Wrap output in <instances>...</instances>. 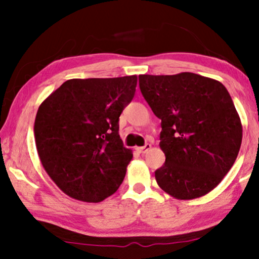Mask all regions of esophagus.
Masks as SVG:
<instances>
[{
	"label": "esophagus",
	"mask_w": 259,
	"mask_h": 259,
	"mask_svg": "<svg viewBox=\"0 0 259 259\" xmlns=\"http://www.w3.org/2000/svg\"><path fill=\"white\" fill-rule=\"evenodd\" d=\"M151 148V145L150 144H146L145 146H141V147H136V151L140 153H146L148 150Z\"/></svg>",
	"instance_id": "1"
}]
</instances>
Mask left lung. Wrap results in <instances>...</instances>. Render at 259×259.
Masks as SVG:
<instances>
[{"instance_id":"8db88e82","label":"left lung","mask_w":259,"mask_h":259,"mask_svg":"<svg viewBox=\"0 0 259 259\" xmlns=\"http://www.w3.org/2000/svg\"><path fill=\"white\" fill-rule=\"evenodd\" d=\"M140 90L162 120L159 147L165 162L157 184L178 200L212 191L233 167L242 125L233 100L218 80L195 73L139 75Z\"/></svg>"}]
</instances>
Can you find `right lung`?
<instances>
[{
    "mask_svg": "<svg viewBox=\"0 0 259 259\" xmlns=\"http://www.w3.org/2000/svg\"><path fill=\"white\" fill-rule=\"evenodd\" d=\"M136 85V75L70 79L38 107V157L69 197L97 203L119 189L133 151L124 147L118 121Z\"/></svg>",
    "mask_w": 259,
    "mask_h": 259,
    "instance_id": "add662e5",
    "label": "right lung"
}]
</instances>
